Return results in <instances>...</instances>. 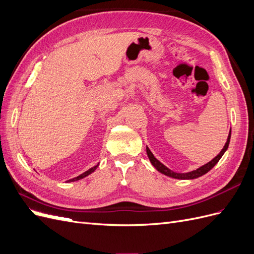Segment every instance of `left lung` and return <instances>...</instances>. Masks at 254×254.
I'll list each match as a JSON object with an SVG mask.
<instances>
[{
  "label": "left lung",
  "mask_w": 254,
  "mask_h": 254,
  "mask_svg": "<svg viewBox=\"0 0 254 254\" xmlns=\"http://www.w3.org/2000/svg\"><path fill=\"white\" fill-rule=\"evenodd\" d=\"M230 139H231V130H230L229 135H228V139H227V142H226V144L224 146V148L221 149V151L218 153V155L215 157L213 160H211L210 162H207L206 164H204V165L200 166L199 168H197V170L189 172V173H176V172H173V171L170 170V168H167L165 165H163L162 163H161L158 159H156L155 156L152 155V152L150 151V149L148 147H146V152H147V156H148V158L150 160L151 164L153 165V167H155L156 170L158 172H160L161 174H164L165 176L172 177V178H175V179H181V180L196 179V178H198V177H201L204 174H206L207 172H210L212 168L217 164V162L220 160L222 155H224V153L226 152V150L229 147Z\"/></svg>",
  "instance_id": "8db88e82"
}]
</instances>
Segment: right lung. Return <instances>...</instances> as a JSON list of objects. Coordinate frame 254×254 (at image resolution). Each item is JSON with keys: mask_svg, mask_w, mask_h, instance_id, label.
<instances>
[{"mask_svg": "<svg viewBox=\"0 0 254 254\" xmlns=\"http://www.w3.org/2000/svg\"><path fill=\"white\" fill-rule=\"evenodd\" d=\"M98 167V164L97 165H95V166H93V167H91L90 170H88L87 172H84L83 174H81V175H79L78 177H75V178H73V179H70V180H67V182H73V181H77V180H80V179H82V178H84V177H87V176H89L90 174H92L93 173L96 168Z\"/></svg>", "mask_w": 254, "mask_h": 254, "instance_id": "add662e5", "label": "right lung"}]
</instances>
